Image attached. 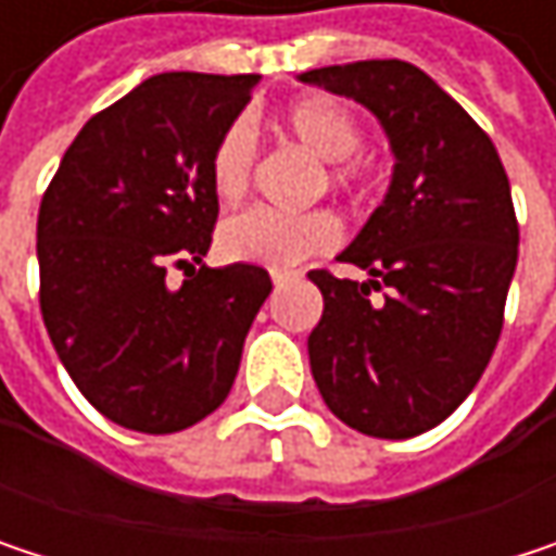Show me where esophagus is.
<instances>
[{"instance_id": "34e87169", "label": "esophagus", "mask_w": 556, "mask_h": 556, "mask_svg": "<svg viewBox=\"0 0 556 556\" xmlns=\"http://www.w3.org/2000/svg\"><path fill=\"white\" fill-rule=\"evenodd\" d=\"M289 279H295V274H289V270H277V274H274V286H282V282H289Z\"/></svg>"}]
</instances>
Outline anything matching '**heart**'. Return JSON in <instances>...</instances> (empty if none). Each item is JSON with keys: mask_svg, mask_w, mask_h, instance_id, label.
Segmentation results:
<instances>
[{"mask_svg": "<svg viewBox=\"0 0 556 556\" xmlns=\"http://www.w3.org/2000/svg\"><path fill=\"white\" fill-rule=\"evenodd\" d=\"M282 135L299 141L308 154H315L325 173L328 189L351 192L364 186L370 176L367 157L357 154L364 128L357 112L328 92H305L282 105L277 115ZM257 161L254 128L238 118L231 122L208 154V186L222 202H235L248 192ZM341 241V228L334 215L315 212H277V208H244L218 228V248L228 261L257 264L270 270H289L315 254L331 251Z\"/></svg>", "mask_w": 556, "mask_h": 556, "instance_id": "heart-1", "label": "heart"}]
</instances>
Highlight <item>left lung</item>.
Instances as JSON below:
<instances>
[{"label":"left lung","mask_w":556,"mask_h":556,"mask_svg":"<svg viewBox=\"0 0 556 556\" xmlns=\"http://www.w3.org/2000/svg\"><path fill=\"white\" fill-rule=\"evenodd\" d=\"M302 83L367 105L395 154L383 205L338 257L374 279L308 274L325 295L312 377L354 431L415 438L470 395L496 351L518 261L508 176L490 135L405 60L321 66Z\"/></svg>","instance_id":"obj_1"}]
</instances>
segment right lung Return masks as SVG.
Wrapping results in <instances>:
<instances>
[{
  "label": "right lung",
  "mask_w": 556,
  "mask_h": 556,
  "mask_svg": "<svg viewBox=\"0 0 556 556\" xmlns=\"http://www.w3.org/2000/svg\"><path fill=\"white\" fill-rule=\"evenodd\" d=\"M257 73H161L96 112L38 212L41 315L70 380L122 428L173 434L215 412L274 282L202 264L218 222L208 154ZM169 266L184 270L179 287Z\"/></svg>",
  "instance_id": "obj_1"
}]
</instances>
